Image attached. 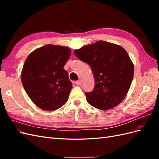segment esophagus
Segmentation results:
<instances>
[{
    "mask_svg": "<svg viewBox=\"0 0 159 159\" xmlns=\"http://www.w3.org/2000/svg\"><path fill=\"white\" fill-rule=\"evenodd\" d=\"M81 83H82V80H79L78 81H77L75 82L76 85H80L81 84Z\"/></svg>",
    "mask_w": 159,
    "mask_h": 159,
    "instance_id": "esophagus-1",
    "label": "esophagus"
}]
</instances>
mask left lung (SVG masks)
<instances>
[{
	"mask_svg": "<svg viewBox=\"0 0 159 159\" xmlns=\"http://www.w3.org/2000/svg\"><path fill=\"white\" fill-rule=\"evenodd\" d=\"M74 54L91 66L93 74V90L85 93L88 103L101 110L116 107L127 95L134 75L126 50L113 43L98 41L75 50Z\"/></svg>",
	"mask_w": 159,
	"mask_h": 159,
	"instance_id": "obj_1",
	"label": "left lung"
}]
</instances>
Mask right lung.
I'll list each match as a JSON object with an SVG mask.
<instances>
[{
    "instance_id": "add662e5",
    "label": "right lung",
    "mask_w": 159,
    "mask_h": 159,
    "mask_svg": "<svg viewBox=\"0 0 159 159\" xmlns=\"http://www.w3.org/2000/svg\"><path fill=\"white\" fill-rule=\"evenodd\" d=\"M70 55L68 47L48 44L27 57L21 81L28 97L38 107L54 111L67 102L72 84L64 66Z\"/></svg>"
}]
</instances>
